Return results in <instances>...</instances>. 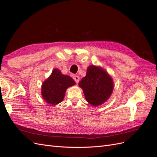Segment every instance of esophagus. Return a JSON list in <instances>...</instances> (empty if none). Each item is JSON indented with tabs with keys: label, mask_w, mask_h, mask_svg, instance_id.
<instances>
[{
	"label": "esophagus",
	"mask_w": 157,
	"mask_h": 157,
	"mask_svg": "<svg viewBox=\"0 0 157 157\" xmlns=\"http://www.w3.org/2000/svg\"><path fill=\"white\" fill-rule=\"evenodd\" d=\"M73 79L75 80V81L77 82V83H78V82H79V80H80V77H78V76H77V75H73Z\"/></svg>",
	"instance_id": "obj_1"
}]
</instances>
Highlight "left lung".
Returning <instances> with one entry per match:
<instances>
[{
    "instance_id": "8db88e82",
    "label": "left lung",
    "mask_w": 157,
    "mask_h": 157,
    "mask_svg": "<svg viewBox=\"0 0 157 157\" xmlns=\"http://www.w3.org/2000/svg\"><path fill=\"white\" fill-rule=\"evenodd\" d=\"M78 86L83 90L86 101L94 107L101 105L110 98L113 91V80L102 67L90 65L86 75L82 78Z\"/></svg>"
}]
</instances>
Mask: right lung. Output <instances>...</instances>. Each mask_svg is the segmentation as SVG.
I'll return each instance as SVG.
<instances>
[{
	"label": "right lung",
	"mask_w": 157,
	"mask_h": 157,
	"mask_svg": "<svg viewBox=\"0 0 157 157\" xmlns=\"http://www.w3.org/2000/svg\"><path fill=\"white\" fill-rule=\"evenodd\" d=\"M75 84L72 78L62 74L60 70L56 68L42 84V96L47 103L52 105H58L63 101L66 90Z\"/></svg>",
	"instance_id": "add662e5"
}]
</instances>
